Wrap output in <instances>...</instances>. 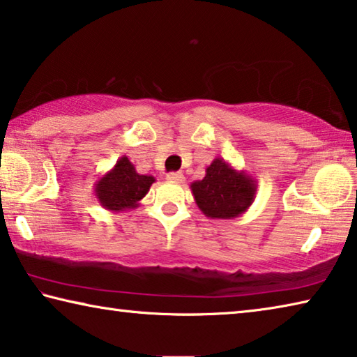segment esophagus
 <instances>
[{"instance_id": "obj_1", "label": "esophagus", "mask_w": 357, "mask_h": 357, "mask_svg": "<svg viewBox=\"0 0 357 357\" xmlns=\"http://www.w3.org/2000/svg\"><path fill=\"white\" fill-rule=\"evenodd\" d=\"M167 181H170V183H174V184H183L185 178H184L183 173H168Z\"/></svg>"}]
</instances>
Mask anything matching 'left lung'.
Returning a JSON list of instances; mask_svg holds the SVG:
<instances>
[{
	"instance_id": "8db88e82",
	"label": "left lung",
	"mask_w": 357,
	"mask_h": 357,
	"mask_svg": "<svg viewBox=\"0 0 357 357\" xmlns=\"http://www.w3.org/2000/svg\"><path fill=\"white\" fill-rule=\"evenodd\" d=\"M257 179L238 170L222 157H215L206 168V176L190 184L192 195L202 213L211 219H236L252 206Z\"/></svg>"
}]
</instances>
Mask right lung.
Instances as JSON below:
<instances>
[{
	"label": "right lung",
	"mask_w": 357,
	"mask_h": 357,
	"mask_svg": "<svg viewBox=\"0 0 357 357\" xmlns=\"http://www.w3.org/2000/svg\"><path fill=\"white\" fill-rule=\"evenodd\" d=\"M155 178L137 173L129 157H119L110 172L96 181L94 195L102 208L110 213H124L140 206Z\"/></svg>",
	"instance_id": "right-lung-1"
}]
</instances>
